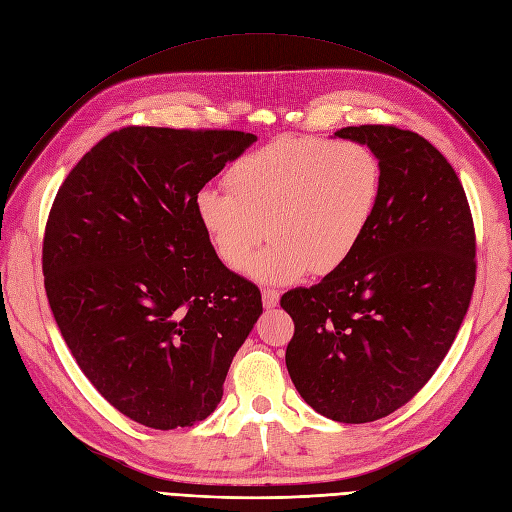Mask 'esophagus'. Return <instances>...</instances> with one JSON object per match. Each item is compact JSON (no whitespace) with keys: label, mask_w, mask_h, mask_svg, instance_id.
<instances>
[{"label":"esophagus","mask_w":512,"mask_h":512,"mask_svg":"<svg viewBox=\"0 0 512 512\" xmlns=\"http://www.w3.org/2000/svg\"><path fill=\"white\" fill-rule=\"evenodd\" d=\"M262 305L267 309H275L279 305V292L275 288H264L262 290Z\"/></svg>","instance_id":"obj_1"}]
</instances>
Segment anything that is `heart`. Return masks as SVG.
Masks as SVG:
<instances>
[{"label": "heart", "instance_id": "heart-1", "mask_svg": "<svg viewBox=\"0 0 512 512\" xmlns=\"http://www.w3.org/2000/svg\"><path fill=\"white\" fill-rule=\"evenodd\" d=\"M226 184L228 190L205 186L195 197L216 254L239 271L269 235V248L248 273L290 284L309 271H339L358 252L381 203L383 167L362 142L281 137L237 158Z\"/></svg>", "mask_w": 512, "mask_h": 512}]
</instances>
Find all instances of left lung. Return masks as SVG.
I'll use <instances>...</instances> for the list:
<instances>
[{"label": "left lung", "mask_w": 512, "mask_h": 512, "mask_svg": "<svg viewBox=\"0 0 512 512\" xmlns=\"http://www.w3.org/2000/svg\"><path fill=\"white\" fill-rule=\"evenodd\" d=\"M383 167L377 216L343 269L281 296L294 322L286 366L317 413L368 424L404 407L447 356L477 279L464 186L428 139L394 125L345 127Z\"/></svg>", "instance_id": "obj_1"}]
</instances>
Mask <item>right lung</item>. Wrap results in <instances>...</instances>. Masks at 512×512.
<instances>
[{"label": "right lung", "mask_w": 512, "mask_h": 512, "mask_svg": "<svg viewBox=\"0 0 512 512\" xmlns=\"http://www.w3.org/2000/svg\"><path fill=\"white\" fill-rule=\"evenodd\" d=\"M256 135L125 127L88 150L50 207L48 303L82 373L154 430L214 413L260 290L228 271L197 220V192Z\"/></svg>", "instance_id": "obj_1"}]
</instances>
